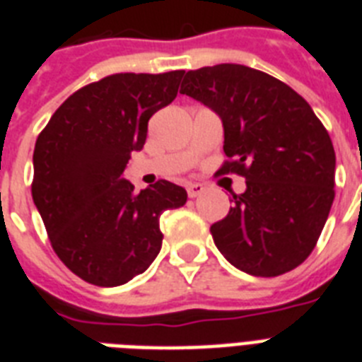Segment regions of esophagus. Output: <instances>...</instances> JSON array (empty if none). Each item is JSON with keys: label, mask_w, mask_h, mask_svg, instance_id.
<instances>
[{"label": "esophagus", "mask_w": 362, "mask_h": 362, "mask_svg": "<svg viewBox=\"0 0 362 362\" xmlns=\"http://www.w3.org/2000/svg\"><path fill=\"white\" fill-rule=\"evenodd\" d=\"M186 189H187V195H189V197H199V195H201V193L206 189V186H204V184H201V182H189V184L186 186Z\"/></svg>", "instance_id": "1"}]
</instances>
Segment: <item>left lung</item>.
<instances>
[{"label": "left lung", "instance_id": "1", "mask_svg": "<svg viewBox=\"0 0 362 362\" xmlns=\"http://www.w3.org/2000/svg\"><path fill=\"white\" fill-rule=\"evenodd\" d=\"M180 93L221 118V173L246 178L223 220L210 227L223 257L252 276L286 274L317 244L334 201L331 136L293 88L238 64L187 71Z\"/></svg>", "mask_w": 362, "mask_h": 362}]
</instances>
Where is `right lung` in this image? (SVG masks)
Listing matches in <instances>:
<instances>
[{
    "instance_id": "right-lung-1",
    "label": "right lung",
    "mask_w": 362,
    "mask_h": 362,
    "mask_svg": "<svg viewBox=\"0 0 362 362\" xmlns=\"http://www.w3.org/2000/svg\"><path fill=\"white\" fill-rule=\"evenodd\" d=\"M184 71L118 73L76 90L39 133L33 150V203L54 252L99 287L122 286L161 250L159 216L184 206L169 180L135 193L122 178L131 152L146 142L148 120L173 103Z\"/></svg>"
}]
</instances>
